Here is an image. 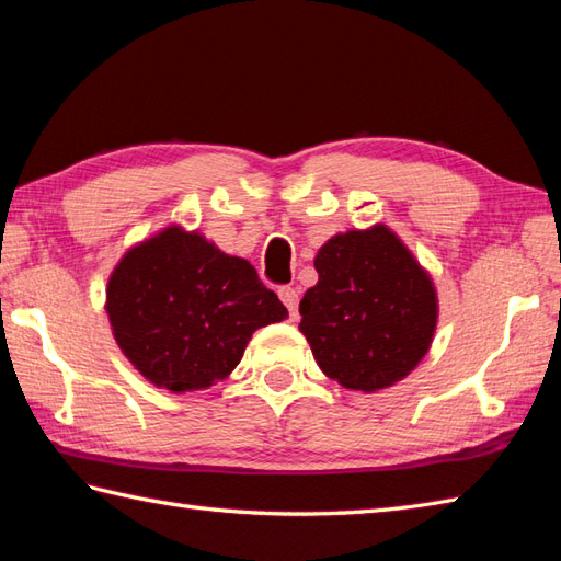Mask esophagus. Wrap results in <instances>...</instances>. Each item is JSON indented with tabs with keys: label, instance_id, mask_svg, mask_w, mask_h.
Instances as JSON below:
<instances>
[{
	"label": "esophagus",
	"instance_id": "esophagus-1",
	"mask_svg": "<svg viewBox=\"0 0 561 561\" xmlns=\"http://www.w3.org/2000/svg\"><path fill=\"white\" fill-rule=\"evenodd\" d=\"M279 299H282L284 306L289 308V316L296 318V311H299V289L282 287V289H279Z\"/></svg>",
	"mask_w": 561,
	"mask_h": 561
}]
</instances>
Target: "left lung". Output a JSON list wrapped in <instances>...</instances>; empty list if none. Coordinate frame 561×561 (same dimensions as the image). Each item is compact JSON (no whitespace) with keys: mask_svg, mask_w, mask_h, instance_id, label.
<instances>
[{"mask_svg":"<svg viewBox=\"0 0 561 561\" xmlns=\"http://www.w3.org/2000/svg\"><path fill=\"white\" fill-rule=\"evenodd\" d=\"M318 284L301 299L299 330L323 374L350 390L398 383L436 330V291L386 226L340 233L318 250Z\"/></svg>","mask_w":561,"mask_h":561,"instance_id":"8db88e82","label":"left lung"}]
</instances>
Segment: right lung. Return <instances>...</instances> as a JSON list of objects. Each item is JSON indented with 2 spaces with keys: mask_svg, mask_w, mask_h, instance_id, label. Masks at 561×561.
Listing matches in <instances>:
<instances>
[{
  "mask_svg": "<svg viewBox=\"0 0 561 561\" xmlns=\"http://www.w3.org/2000/svg\"><path fill=\"white\" fill-rule=\"evenodd\" d=\"M105 308L127 359L153 386L173 392L226 378L257 328L287 318L248 260L178 226L121 260Z\"/></svg>",
  "mask_w": 561,
  "mask_h": 561,
  "instance_id": "right-lung-1",
  "label": "right lung"
}]
</instances>
